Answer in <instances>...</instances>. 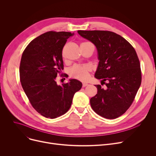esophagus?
<instances>
[{"mask_svg":"<svg viewBox=\"0 0 156 156\" xmlns=\"http://www.w3.org/2000/svg\"><path fill=\"white\" fill-rule=\"evenodd\" d=\"M87 85H88V83H83V85H82V87H87Z\"/></svg>","mask_w":156,"mask_h":156,"instance_id":"obj_1","label":"esophagus"}]
</instances>
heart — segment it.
I'll return each mask as SVG.
<instances>
[{
	"instance_id": "1",
	"label": "heart",
	"mask_w": 156,
	"mask_h": 156,
	"mask_svg": "<svg viewBox=\"0 0 156 156\" xmlns=\"http://www.w3.org/2000/svg\"><path fill=\"white\" fill-rule=\"evenodd\" d=\"M90 67L88 66L74 65L69 69V75L73 78H75L80 81H87L90 77Z\"/></svg>"
}]
</instances>
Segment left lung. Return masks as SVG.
Returning a JSON list of instances; mask_svg holds the SVG:
<instances>
[{
	"mask_svg": "<svg viewBox=\"0 0 156 156\" xmlns=\"http://www.w3.org/2000/svg\"><path fill=\"white\" fill-rule=\"evenodd\" d=\"M81 37L97 47L99 60L95 77L102 80L104 90L95 85L97 94L90 99L92 109L99 116L115 119L132 104L142 82L140 63L133 47L116 33L78 30Z\"/></svg>",
	"mask_w": 156,
	"mask_h": 156,
	"instance_id": "8db88e82",
	"label": "left lung"
}]
</instances>
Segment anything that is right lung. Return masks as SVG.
<instances>
[{"mask_svg": "<svg viewBox=\"0 0 156 156\" xmlns=\"http://www.w3.org/2000/svg\"><path fill=\"white\" fill-rule=\"evenodd\" d=\"M73 35L66 31H47L33 40L21 56L22 87L33 108L47 118H56L68 112L74 95L82 87L75 79L61 86L55 81L64 68L62 48Z\"/></svg>", "mask_w": 156, "mask_h": 156, "instance_id": "add662e5", "label": "right lung"}]
</instances>
